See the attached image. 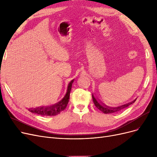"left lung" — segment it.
<instances>
[{
	"instance_id": "left-lung-1",
	"label": "left lung",
	"mask_w": 157,
	"mask_h": 157,
	"mask_svg": "<svg viewBox=\"0 0 157 157\" xmlns=\"http://www.w3.org/2000/svg\"><path fill=\"white\" fill-rule=\"evenodd\" d=\"M92 98H93V102H94V104L95 105L96 107H97L99 110H100L101 112H102L104 113H116V112H120L121 110H122L123 109L125 108H127L128 106H129L130 104H132V103H134V102L136 101L134 100L133 102H131L130 103H128L126 104L125 105H123L121 106H119V107H117V108H109V107H108V106H105V105H100L98 102V101L97 100V99H96L94 96L92 95Z\"/></svg>"
}]
</instances>
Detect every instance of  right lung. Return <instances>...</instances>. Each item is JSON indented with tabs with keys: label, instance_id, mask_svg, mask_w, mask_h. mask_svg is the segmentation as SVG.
<instances>
[{
	"label": "right lung",
	"instance_id": "right-lung-1",
	"mask_svg": "<svg viewBox=\"0 0 157 157\" xmlns=\"http://www.w3.org/2000/svg\"><path fill=\"white\" fill-rule=\"evenodd\" d=\"M74 82V80L71 81L68 85L67 92L64 97L63 98L61 101H60L57 104H55L52 106H48L46 108H38L36 109H29V111L33 113H37L40 115H44V116H53V115H57L59 114L60 112L64 111L66 108H67V104L68 103V101L70 99V90H71L72 88V85Z\"/></svg>",
	"mask_w": 157,
	"mask_h": 157
}]
</instances>
